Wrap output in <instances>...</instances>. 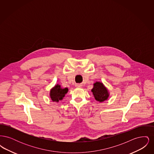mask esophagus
<instances>
[{"mask_svg":"<svg viewBox=\"0 0 154 154\" xmlns=\"http://www.w3.org/2000/svg\"><path fill=\"white\" fill-rule=\"evenodd\" d=\"M82 87V85L80 84H75V87L76 88H81Z\"/></svg>","mask_w":154,"mask_h":154,"instance_id":"obj_1","label":"esophagus"}]
</instances>
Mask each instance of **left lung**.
Instances as JSON below:
<instances>
[{"label": "left lung", "mask_w": 154, "mask_h": 154, "mask_svg": "<svg viewBox=\"0 0 154 154\" xmlns=\"http://www.w3.org/2000/svg\"><path fill=\"white\" fill-rule=\"evenodd\" d=\"M91 92L96 100L99 102L107 100L110 96L108 89L105 87L103 82L100 81H96L94 84V87L91 89Z\"/></svg>", "instance_id": "left-lung-1"}]
</instances>
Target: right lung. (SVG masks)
I'll use <instances>...</instances> for the list:
<instances>
[{"label": "right lung", "instance_id": "1", "mask_svg": "<svg viewBox=\"0 0 154 154\" xmlns=\"http://www.w3.org/2000/svg\"><path fill=\"white\" fill-rule=\"evenodd\" d=\"M68 91V88H62L58 84H55V86L50 89V97L52 102L58 103L59 101L63 99Z\"/></svg>", "mask_w": 154, "mask_h": 154}]
</instances>
